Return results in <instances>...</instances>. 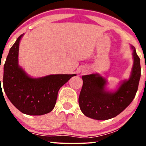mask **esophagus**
<instances>
[{"label": "esophagus", "instance_id": "1", "mask_svg": "<svg viewBox=\"0 0 146 146\" xmlns=\"http://www.w3.org/2000/svg\"><path fill=\"white\" fill-rule=\"evenodd\" d=\"M88 73V71H87V70H85V71H83V73Z\"/></svg>", "mask_w": 146, "mask_h": 146}]
</instances>
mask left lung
I'll list each match as a JSON object with an SVG mask.
<instances>
[{
	"label": "left lung",
	"instance_id": "8db88e82",
	"mask_svg": "<svg viewBox=\"0 0 146 146\" xmlns=\"http://www.w3.org/2000/svg\"><path fill=\"white\" fill-rule=\"evenodd\" d=\"M133 49L134 64L130 79L123 82L117 91L105 90L106 81L98 74L82 76L83 85L79 97V105L84 115L97 120L116 117L130 105L136 95L141 77L140 58Z\"/></svg>",
	"mask_w": 146,
	"mask_h": 146
}]
</instances>
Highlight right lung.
I'll list each match as a JSON object with an SVG mask.
<instances>
[{"instance_id": "1", "label": "right lung", "mask_w": 146, "mask_h": 146, "mask_svg": "<svg viewBox=\"0 0 146 146\" xmlns=\"http://www.w3.org/2000/svg\"><path fill=\"white\" fill-rule=\"evenodd\" d=\"M23 36L17 38L7 57L3 88L10 102L23 113L44 115L54 108L60 87L76 75H50L37 79L28 76L18 63L19 43Z\"/></svg>"}]
</instances>
